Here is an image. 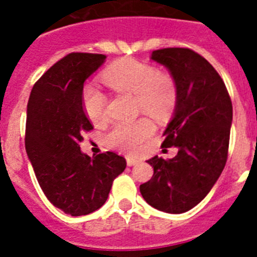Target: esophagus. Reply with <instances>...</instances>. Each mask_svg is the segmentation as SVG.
Here are the masks:
<instances>
[{
    "label": "esophagus",
    "mask_w": 257,
    "mask_h": 257,
    "mask_svg": "<svg viewBox=\"0 0 257 257\" xmlns=\"http://www.w3.org/2000/svg\"><path fill=\"white\" fill-rule=\"evenodd\" d=\"M126 162H127V166H135L136 163L139 162V161L136 160V158H131V157H127Z\"/></svg>",
    "instance_id": "esophagus-1"
}]
</instances>
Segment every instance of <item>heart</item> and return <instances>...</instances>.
I'll return each mask as SVG.
<instances>
[{
  "mask_svg": "<svg viewBox=\"0 0 257 257\" xmlns=\"http://www.w3.org/2000/svg\"><path fill=\"white\" fill-rule=\"evenodd\" d=\"M103 79L114 91L135 95L138 109L154 118L167 117L178 101V87L174 78L142 61L133 59L118 61L104 72ZM106 105L108 99L100 90L91 85L83 88V110L92 123L105 122ZM154 131L156 127L148 118L121 122L109 131L106 143L110 148L133 154L139 151Z\"/></svg>",
  "mask_w": 257,
  "mask_h": 257,
  "instance_id": "1",
  "label": "heart"
}]
</instances>
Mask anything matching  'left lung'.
Returning <instances> with one entry per match:
<instances>
[{
	"label": "left lung",
	"mask_w": 257,
	"mask_h": 257,
	"mask_svg": "<svg viewBox=\"0 0 257 257\" xmlns=\"http://www.w3.org/2000/svg\"><path fill=\"white\" fill-rule=\"evenodd\" d=\"M152 60L170 70L178 87L174 117L162 148H179L172 160L148 161L153 176L140 185L147 203L169 213L197 206L216 183L228 160L233 106L225 83L203 56L190 49L154 50Z\"/></svg>",
	"instance_id": "obj_1"
}]
</instances>
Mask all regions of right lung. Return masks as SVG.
Listing matches in <instances>:
<instances>
[{"label":"right lung","mask_w":257,"mask_h":257,"mask_svg":"<svg viewBox=\"0 0 257 257\" xmlns=\"http://www.w3.org/2000/svg\"><path fill=\"white\" fill-rule=\"evenodd\" d=\"M106 59L70 52L32 88L27 105L26 151L46 198L68 215L81 216L105 203L112 184L126 169L114 152L83 154V134L94 128L82 106L83 83Z\"/></svg>","instance_id":"right-lung-1"}]
</instances>
